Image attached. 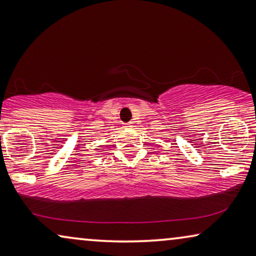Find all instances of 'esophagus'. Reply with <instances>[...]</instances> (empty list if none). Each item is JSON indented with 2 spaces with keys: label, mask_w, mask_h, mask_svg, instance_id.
<instances>
[{
  "label": "esophagus",
  "mask_w": 256,
  "mask_h": 256,
  "mask_svg": "<svg viewBox=\"0 0 256 256\" xmlns=\"http://www.w3.org/2000/svg\"><path fill=\"white\" fill-rule=\"evenodd\" d=\"M132 127H134V124H132V122H128V124H124V128L127 129H132Z\"/></svg>",
  "instance_id": "obj_1"
}]
</instances>
